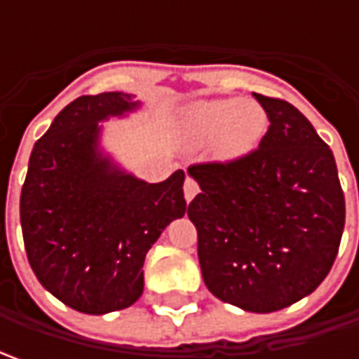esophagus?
<instances>
[{"instance_id": "obj_1", "label": "esophagus", "mask_w": 359, "mask_h": 359, "mask_svg": "<svg viewBox=\"0 0 359 359\" xmlns=\"http://www.w3.org/2000/svg\"><path fill=\"white\" fill-rule=\"evenodd\" d=\"M200 194V186L191 180V177H187L186 184H184V196H186V201L189 203V201L194 200L196 196Z\"/></svg>"}]
</instances>
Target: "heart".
I'll list each match as a JSON object with an SVG mask.
<instances>
[{"label":"heart","mask_w":359,"mask_h":359,"mask_svg":"<svg viewBox=\"0 0 359 359\" xmlns=\"http://www.w3.org/2000/svg\"><path fill=\"white\" fill-rule=\"evenodd\" d=\"M268 128L264 109L240 97L200 100L187 104L177 118V137L189 149L212 145V156L233 163L254 154Z\"/></svg>","instance_id":"obj_1"}]
</instances>
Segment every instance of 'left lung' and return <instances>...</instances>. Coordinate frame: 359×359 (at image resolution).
<instances>
[{
	"mask_svg": "<svg viewBox=\"0 0 359 359\" xmlns=\"http://www.w3.org/2000/svg\"><path fill=\"white\" fill-rule=\"evenodd\" d=\"M269 119L248 158L191 165L198 194L187 215L217 299L254 313L310 296L338 255L346 201L332 149L292 104L254 93Z\"/></svg>",
	"mask_w": 359,
	"mask_h": 359,
	"instance_id": "8db88e82",
	"label": "left lung"
}]
</instances>
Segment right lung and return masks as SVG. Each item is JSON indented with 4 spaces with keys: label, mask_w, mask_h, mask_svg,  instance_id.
Here are the masks:
<instances>
[{
    "label": "right lung",
    "mask_w": 359,
    "mask_h": 359,
    "mask_svg": "<svg viewBox=\"0 0 359 359\" xmlns=\"http://www.w3.org/2000/svg\"><path fill=\"white\" fill-rule=\"evenodd\" d=\"M144 107L105 91L63 107L35 142L20 219L35 278L65 306L91 316L123 310L144 294V262L184 217V170L159 184L128 172L104 145V123Z\"/></svg>",
    "instance_id": "1"
}]
</instances>
